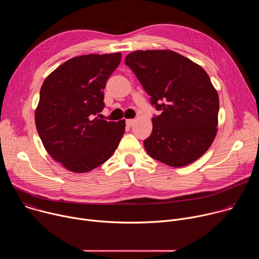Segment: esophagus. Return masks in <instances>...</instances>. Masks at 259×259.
<instances>
[{
	"mask_svg": "<svg viewBox=\"0 0 259 259\" xmlns=\"http://www.w3.org/2000/svg\"><path fill=\"white\" fill-rule=\"evenodd\" d=\"M134 123H135V120H134V119H128V120H126V124H127V126H129V127L133 126Z\"/></svg>",
	"mask_w": 259,
	"mask_h": 259,
	"instance_id": "34e87169",
	"label": "esophagus"
}]
</instances>
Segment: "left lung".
Wrapping results in <instances>:
<instances>
[{"label":"left lung","mask_w":259,"mask_h":259,"mask_svg":"<svg viewBox=\"0 0 259 259\" xmlns=\"http://www.w3.org/2000/svg\"><path fill=\"white\" fill-rule=\"evenodd\" d=\"M162 114L143 141L153 159L170 167L201 158L217 134L219 97L205 69L171 50H137L125 58Z\"/></svg>","instance_id":"8db88e82"}]
</instances>
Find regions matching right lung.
<instances>
[{
	"label": "right lung",
	"instance_id": "add662e5",
	"mask_svg": "<svg viewBox=\"0 0 259 259\" xmlns=\"http://www.w3.org/2000/svg\"><path fill=\"white\" fill-rule=\"evenodd\" d=\"M122 54H88L68 59L45 79L34 122L47 153L75 173L106 162L125 133V120L93 117L103 106L106 81Z\"/></svg>",
	"mask_w": 259,
	"mask_h": 259
}]
</instances>
